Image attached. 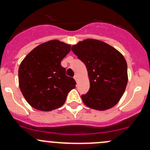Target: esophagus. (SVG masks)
<instances>
[{
  "mask_svg": "<svg viewBox=\"0 0 150 150\" xmlns=\"http://www.w3.org/2000/svg\"><path fill=\"white\" fill-rule=\"evenodd\" d=\"M74 79L76 81H78V76H77V75H75V76H74Z\"/></svg>",
  "mask_w": 150,
  "mask_h": 150,
  "instance_id": "1",
  "label": "esophagus"
}]
</instances>
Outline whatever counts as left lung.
I'll list each match as a JSON object with an SVG mask.
<instances>
[{
    "instance_id": "obj_1",
    "label": "left lung",
    "mask_w": 150,
    "mask_h": 150,
    "mask_svg": "<svg viewBox=\"0 0 150 150\" xmlns=\"http://www.w3.org/2000/svg\"><path fill=\"white\" fill-rule=\"evenodd\" d=\"M72 51L87 68L90 88L81 96L83 103L101 111L114 107L128 83L127 63L121 53L95 39L78 42L72 46Z\"/></svg>"
}]
</instances>
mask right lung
<instances>
[{
  "label": "right lung",
  "mask_w": 150,
  "mask_h": 150,
  "mask_svg": "<svg viewBox=\"0 0 150 150\" xmlns=\"http://www.w3.org/2000/svg\"><path fill=\"white\" fill-rule=\"evenodd\" d=\"M71 46L57 40L43 43L32 50L19 68L20 90L30 106L40 111L62 107L68 93L75 88V80L66 75L62 60Z\"/></svg>",
  "instance_id": "obj_1"
}]
</instances>
